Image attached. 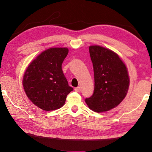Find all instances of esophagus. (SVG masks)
Listing matches in <instances>:
<instances>
[{"mask_svg":"<svg viewBox=\"0 0 152 152\" xmlns=\"http://www.w3.org/2000/svg\"><path fill=\"white\" fill-rule=\"evenodd\" d=\"M74 90H75L76 92H79V91H80V90H81V88H80V87L75 88V89H74Z\"/></svg>","mask_w":152,"mask_h":152,"instance_id":"34e87169","label":"esophagus"}]
</instances>
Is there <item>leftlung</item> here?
Listing matches in <instances>:
<instances>
[{
  "label": "left lung",
  "mask_w": 152,
  "mask_h": 152,
  "mask_svg": "<svg viewBox=\"0 0 152 152\" xmlns=\"http://www.w3.org/2000/svg\"><path fill=\"white\" fill-rule=\"evenodd\" d=\"M94 72L93 95L86 98L89 108L97 113L115 108L125 97L129 77L125 64L115 53L100 46L89 47Z\"/></svg>",
  "instance_id": "8db88e82"
}]
</instances>
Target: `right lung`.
I'll return each instance as SVG.
<instances>
[{
	"mask_svg": "<svg viewBox=\"0 0 152 152\" xmlns=\"http://www.w3.org/2000/svg\"><path fill=\"white\" fill-rule=\"evenodd\" d=\"M68 53L67 48L45 50L31 62L23 76V86L27 96L44 111L62 107L67 95L73 90L62 70Z\"/></svg>",
	"mask_w": 152,
	"mask_h": 152,
	"instance_id": "right-lung-1",
	"label": "right lung"
}]
</instances>
